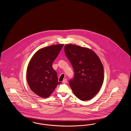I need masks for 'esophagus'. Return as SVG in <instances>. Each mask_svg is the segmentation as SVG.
Listing matches in <instances>:
<instances>
[{"instance_id":"1","label":"esophagus","mask_w":131,"mask_h":131,"mask_svg":"<svg viewBox=\"0 0 131 131\" xmlns=\"http://www.w3.org/2000/svg\"><path fill=\"white\" fill-rule=\"evenodd\" d=\"M62 82L63 83H66L67 82V79H64V80H63V81Z\"/></svg>"}]
</instances>
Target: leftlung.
Returning a JSON list of instances; mask_svg holds the SVG:
<instances>
[{"label":"left lung","mask_w":131,"mask_h":131,"mask_svg":"<svg viewBox=\"0 0 131 131\" xmlns=\"http://www.w3.org/2000/svg\"><path fill=\"white\" fill-rule=\"evenodd\" d=\"M65 54L74 69V78L69 85L75 96L88 101L98 93L104 79V67L93 50L73 44L64 47Z\"/></svg>","instance_id":"obj_1"}]
</instances>
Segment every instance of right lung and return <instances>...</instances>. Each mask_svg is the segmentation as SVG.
<instances>
[{"label": "right lung", "instance_id": "obj_1", "mask_svg": "<svg viewBox=\"0 0 131 131\" xmlns=\"http://www.w3.org/2000/svg\"><path fill=\"white\" fill-rule=\"evenodd\" d=\"M63 44L53 45L37 50L29 62L26 79L31 90L42 98H48L52 93L58 81L57 73L52 64L56 59Z\"/></svg>", "mask_w": 131, "mask_h": 131}]
</instances>
